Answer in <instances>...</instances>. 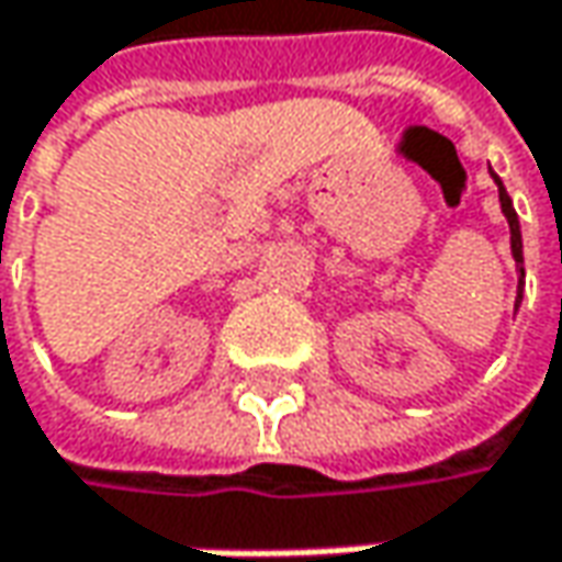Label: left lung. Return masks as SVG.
<instances>
[{
  "label": "left lung",
  "mask_w": 562,
  "mask_h": 562,
  "mask_svg": "<svg viewBox=\"0 0 562 562\" xmlns=\"http://www.w3.org/2000/svg\"><path fill=\"white\" fill-rule=\"evenodd\" d=\"M493 183L499 189V209L506 214V221H509V246H513V259H516V271H519V296H516V306L521 303V284H525V259H521V227H519V214L513 209V199H509V192H506V186L503 180L496 177L491 170Z\"/></svg>",
  "instance_id": "1"
}]
</instances>
